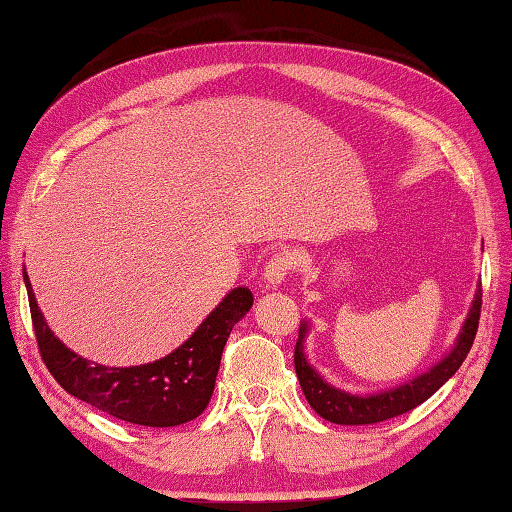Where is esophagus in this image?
<instances>
[{
    "label": "esophagus",
    "mask_w": 512,
    "mask_h": 512,
    "mask_svg": "<svg viewBox=\"0 0 512 512\" xmlns=\"http://www.w3.org/2000/svg\"><path fill=\"white\" fill-rule=\"evenodd\" d=\"M294 265H296V258H294L292 252H278V254H274L272 258L267 260V265H265V272H263L265 281L269 285L283 283L285 278L292 274Z\"/></svg>",
    "instance_id": "34e87169"
}]
</instances>
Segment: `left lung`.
<instances>
[{
	"label": "left lung",
	"mask_w": 512,
	"mask_h": 512,
	"mask_svg": "<svg viewBox=\"0 0 512 512\" xmlns=\"http://www.w3.org/2000/svg\"><path fill=\"white\" fill-rule=\"evenodd\" d=\"M479 314H481V283L475 292V301L470 305L468 318L461 327L459 339L452 347L446 359H441L437 365H432L428 372L414 376L412 381L397 385V388L376 392V394H350L339 388H334L323 376L318 374L310 363L305 359L303 352V341L305 334L310 330L307 321L298 327V341L294 347V368L296 376L301 381V388L307 403H310L312 410L323 417L325 421L341 423V426H370V423L388 421L392 417H399L403 412H410L423 401L430 399L443 383H446L452 374H455L461 363L470 352L472 341H475L477 327H479Z\"/></svg>",
	"instance_id": "8db88e82"
}]
</instances>
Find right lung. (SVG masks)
Masks as SVG:
<instances>
[{
	"label": "right lung",
	"instance_id": "add662e5",
	"mask_svg": "<svg viewBox=\"0 0 512 512\" xmlns=\"http://www.w3.org/2000/svg\"><path fill=\"white\" fill-rule=\"evenodd\" d=\"M24 283L42 361L62 388L115 419L149 428H171L196 419L214 394L225 343L254 296L236 287L178 350L133 368H106L71 352L44 321L24 269Z\"/></svg>",
	"mask_w": 512,
	"mask_h": 512
}]
</instances>
